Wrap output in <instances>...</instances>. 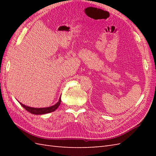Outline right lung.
I'll use <instances>...</instances> for the list:
<instances>
[{
  "mask_svg": "<svg viewBox=\"0 0 156 156\" xmlns=\"http://www.w3.org/2000/svg\"><path fill=\"white\" fill-rule=\"evenodd\" d=\"M61 101H61V97H60L59 99V101L55 105L51 106V107H45V108H34V107H27V106H25V105L21 103V102H19V103L23 108L26 109V111H27L28 112H31V113H32V114L44 115V114H47V113H49V112H51L55 111V109H57L59 106V105H60Z\"/></svg>",
  "mask_w": 156,
  "mask_h": 156,
  "instance_id": "right-lung-1",
  "label": "right lung"
}]
</instances>
